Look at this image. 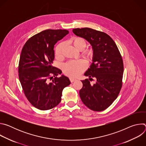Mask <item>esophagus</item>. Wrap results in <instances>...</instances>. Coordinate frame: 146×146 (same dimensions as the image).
<instances>
[{
    "label": "esophagus",
    "mask_w": 146,
    "mask_h": 146,
    "mask_svg": "<svg viewBox=\"0 0 146 146\" xmlns=\"http://www.w3.org/2000/svg\"><path fill=\"white\" fill-rule=\"evenodd\" d=\"M69 80H70V82H74V81H76V78H73V77H70V78H69Z\"/></svg>",
    "instance_id": "obj_1"
}]
</instances>
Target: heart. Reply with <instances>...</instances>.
Masks as SVG:
<instances>
[{
    "label": "heart",
    "mask_w": 146,
    "mask_h": 146,
    "mask_svg": "<svg viewBox=\"0 0 146 146\" xmlns=\"http://www.w3.org/2000/svg\"><path fill=\"white\" fill-rule=\"evenodd\" d=\"M74 47L78 50H84L87 46V41L81 37H74L71 40ZM65 46L64 43H60L55 48V55L57 57H60L62 55L63 48ZM86 56L89 59H92L94 55V50L89 49L85 52ZM87 68V64L86 60L82 59L72 60L65 63L62 67L64 73L70 77H77L81 73L84 72Z\"/></svg>",
    "instance_id": "heart-1"
}]
</instances>
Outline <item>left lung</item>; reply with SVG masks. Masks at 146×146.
<instances>
[{
	"label": "left lung",
	"instance_id": "obj_1",
	"mask_svg": "<svg viewBox=\"0 0 146 146\" xmlns=\"http://www.w3.org/2000/svg\"><path fill=\"white\" fill-rule=\"evenodd\" d=\"M73 33L85 38L92 46V64L84 75L96 80L91 85L88 79L81 81L80 98L90 109L100 111L108 108L117 99L122 85L123 60L111 37L105 32L89 28H76Z\"/></svg>",
	"mask_w": 146,
	"mask_h": 146
}]
</instances>
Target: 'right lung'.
<instances>
[{"label": "right lung", "mask_w": 146, "mask_h": 146, "mask_svg": "<svg viewBox=\"0 0 146 146\" xmlns=\"http://www.w3.org/2000/svg\"><path fill=\"white\" fill-rule=\"evenodd\" d=\"M69 31L47 29L28 39L20 55L19 78L24 94L36 108L47 110L56 106L61 100L62 91L70 84L68 77L52 66L54 45Z\"/></svg>", "instance_id": "add662e5"}]
</instances>
